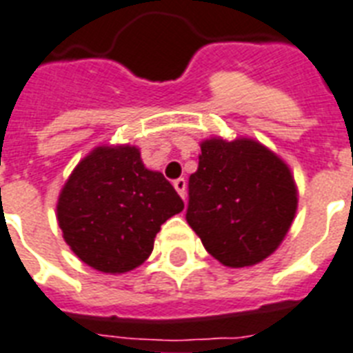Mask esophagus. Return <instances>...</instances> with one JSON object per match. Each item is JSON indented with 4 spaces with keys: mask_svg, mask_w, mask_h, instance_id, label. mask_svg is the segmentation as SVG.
<instances>
[{
    "mask_svg": "<svg viewBox=\"0 0 353 353\" xmlns=\"http://www.w3.org/2000/svg\"><path fill=\"white\" fill-rule=\"evenodd\" d=\"M173 185H174V190H176V193H179L182 199H185V180L184 179L174 180Z\"/></svg>",
    "mask_w": 353,
    "mask_h": 353,
    "instance_id": "1",
    "label": "esophagus"
}]
</instances>
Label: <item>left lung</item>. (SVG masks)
<instances>
[{
    "mask_svg": "<svg viewBox=\"0 0 353 353\" xmlns=\"http://www.w3.org/2000/svg\"><path fill=\"white\" fill-rule=\"evenodd\" d=\"M297 204L292 169L264 143L248 137L200 142L185 219L221 264L248 268L268 259L292 228Z\"/></svg>",
    "mask_w": 353,
    "mask_h": 353,
    "instance_id": "left-lung-1",
    "label": "left lung"
}]
</instances>
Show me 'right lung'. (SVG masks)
Listing matches in <instances>:
<instances>
[{
    "instance_id": "add662e5",
    "label": "right lung",
    "mask_w": 353,
    "mask_h": 353,
    "mask_svg": "<svg viewBox=\"0 0 353 353\" xmlns=\"http://www.w3.org/2000/svg\"><path fill=\"white\" fill-rule=\"evenodd\" d=\"M184 202L129 143L97 145L78 162L56 204L63 241L81 262L120 275L148 261L160 225Z\"/></svg>"
}]
</instances>
